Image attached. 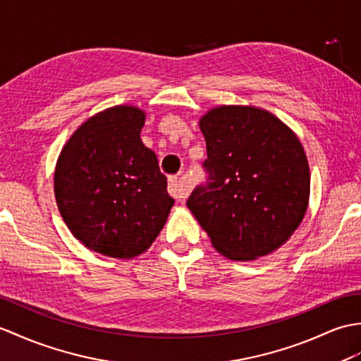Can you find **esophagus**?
<instances>
[{"mask_svg": "<svg viewBox=\"0 0 361 361\" xmlns=\"http://www.w3.org/2000/svg\"><path fill=\"white\" fill-rule=\"evenodd\" d=\"M167 189H169V194L178 201L184 200L189 195V188L183 183V180L180 177H177V175L169 177V188Z\"/></svg>", "mask_w": 361, "mask_h": 361, "instance_id": "obj_1", "label": "esophagus"}]
</instances>
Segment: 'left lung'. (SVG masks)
I'll list each match as a JSON object with an SVG mask.
<instances>
[{
    "mask_svg": "<svg viewBox=\"0 0 361 361\" xmlns=\"http://www.w3.org/2000/svg\"><path fill=\"white\" fill-rule=\"evenodd\" d=\"M206 183L188 207L214 247L231 259H255L289 240L306 214L311 173L300 140L271 112L220 106L200 120Z\"/></svg>",
    "mask_w": 361,
    "mask_h": 361,
    "instance_id": "1",
    "label": "left lung"
}]
</instances>
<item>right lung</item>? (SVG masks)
Segmentation results:
<instances>
[{
	"instance_id": "add662e5",
	"label": "right lung",
	"mask_w": 361,
	"mask_h": 361,
	"mask_svg": "<svg viewBox=\"0 0 361 361\" xmlns=\"http://www.w3.org/2000/svg\"><path fill=\"white\" fill-rule=\"evenodd\" d=\"M146 114L115 106L82 123L55 169L58 209L73 237L112 258L145 252L173 206L154 150L140 132Z\"/></svg>"
}]
</instances>
